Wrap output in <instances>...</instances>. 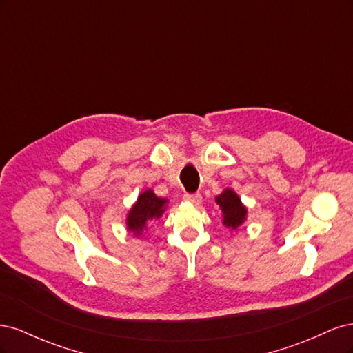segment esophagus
<instances>
[{
    "label": "esophagus",
    "mask_w": 353,
    "mask_h": 353,
    "mask_svg": "<svg viewBox=\"0 0 353 353\" xmlns=\"http://www.w3.org/2000/svg\"><path fill=\"white\" fill-rule=\"evenodd\" d=\"M184 200L188 203H193V205H200L201 203V196L200 194H184Z\"/></svg>",
    "instance_id": "esophagus-1"
}]
</instances>
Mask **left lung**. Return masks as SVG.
Instances as JSON below:
<instances>
[{"mask_svg": "<svg viewBox=\"0 0 353 353\" xmlns=\"http://www.w3.org/2000/svg\"><path fill=\"white\" fill-rule=\"evenodd\" d=\"M215 203L221 209L222 223L231 231H237L248 219V208L232 188H225L215 197Z\"/></svg>", "mask_w": 353, "mask_h": 353, "instance_id": "1", "label": "left lung"}]
</instances>
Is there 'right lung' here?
I'll use <instances>...</instances> for the list:
<instances>
[{
    "mask_svg": "<svg viewBox=\"0 0 353 353\" xmlns=\"http://www.w3.org/2000/svg\"><path fill=\"white\" fill-rule=\"evenodd\" d=\"M168 199L156 196L152 188L144 190L126 213V230L131 231L137 239L143 237L148 231L150 222L163 215L168 208Z\"/></svg>",
    "mask_w": 353,
    "mask_h": 353,
    "instance_id": "add662e5",
    "label": "right lung"
}]
</instances>
